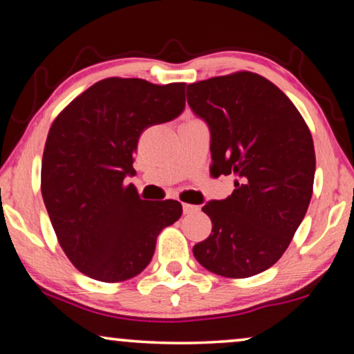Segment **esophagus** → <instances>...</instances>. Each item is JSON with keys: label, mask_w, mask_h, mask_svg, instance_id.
<instances>
[{"label": "esophagus", "mask_w": 354, "mask_h": 354, "mask_svg": "<svg viewBox=\"0 0 354 354\" xmlns=\"http://www.w3.org/2000/svg\"><path fill=\"white\" fill-rule=\"evenodd\" d=\"M200 211V207L195 205H188V203H183V214H193V212Z\"/></svg>", "instance_id": "34e87169"}]
</instances>
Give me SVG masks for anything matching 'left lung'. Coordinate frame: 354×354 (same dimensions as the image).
Instances as JSON below:
<instances>
[{"mask_svg":"<svg viewBox=\"0 0 354 354\" xmlns=\"http://www.w3.org/2000/svg\"><path fill=\"white\" fill-rule=\"evenodd\" d=\"M193 113L211 130V172L235 176V190L203 212L212 230L193 246L203 268L246 279L282 258L313 196L316 153L303 115L279 86L254 72L187 86Z\"/></svg>","mask_w":354,"mask_h":354,"instance_id":"8db88e82","label":"left lung"}]
</instances>
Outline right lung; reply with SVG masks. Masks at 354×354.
Returning <instances> with one entry per match:
<instances>
[{"instance_id": "1", "label": "right lung", "mask_w": 354, "mask_h": 354, "mask_svg": "<svg viewBox=\"0 0 354 354\" xmlns=\"http://www.w3.org/2000/svg\"><path fill=\"white\" fill-rule=\"evenodd\" d=\"M187 84L143 79L96 82L53 120L41 159V196L62 251L82 274L122 282L147 268L178 201L142 200L133 176L140 135L176 119Z\"/></svg>"}]
</instances>
